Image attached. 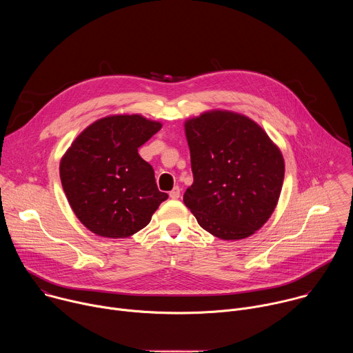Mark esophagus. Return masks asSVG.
I'll return each instance as SVG.
<instances>
[{"label": "esophagus", "mask_w": 353, "mask_h": 353, "mask_svg": "<svg viewBox=\"0 0 353 353\" xmlns=\"http://www.w3.org/2000/svg\"><path fill=\"white\" fill-rule=\"evenodd\" d=\"M169 195H170V198H172V199H177V198L180 196V187H177V185H176V187L169 192Z\"/></svg>", "instance_id": "1"}]
</instances>
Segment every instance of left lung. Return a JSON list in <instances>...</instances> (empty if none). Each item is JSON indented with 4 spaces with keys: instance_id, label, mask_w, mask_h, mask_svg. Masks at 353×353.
Masks as SVG:
<instances>
[{
    "instance_id": "8db88e82",
    "label": "left lung",
    "mask_w": 353,
    "mask_h": 353,
    "mask_svg": "<svg viewBox=\"0 0 353 353\" xmlns=\"http://www.w3.org/2000/svg\"><path fill=\"white\" fill-rule=\"evenodd\" d=\"M194 183L183 201L222 240L245 239L272 215L285 176L279 148L251 119L211 110L185 121Z\"/></svg>"
}]
</instances>
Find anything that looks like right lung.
<instances>
[{
	"instance_id": "1",
	"label": "right lung",
	"mask_w": 353,
	"mask_h": 353,
	"mask_svg": "<svg viewBox=\"0 0 353 353\" xmlns=\"http://www.w3.org/2000/svg\"><path fill=\"white\" fill-rule=\"evenodd\" d=\"M162 128L139 114L103 117L86 127L60 162V179L81 223L97 236L124 239L143 229L168 194L138 148Z\"/></svg>"
}]
</instances>
